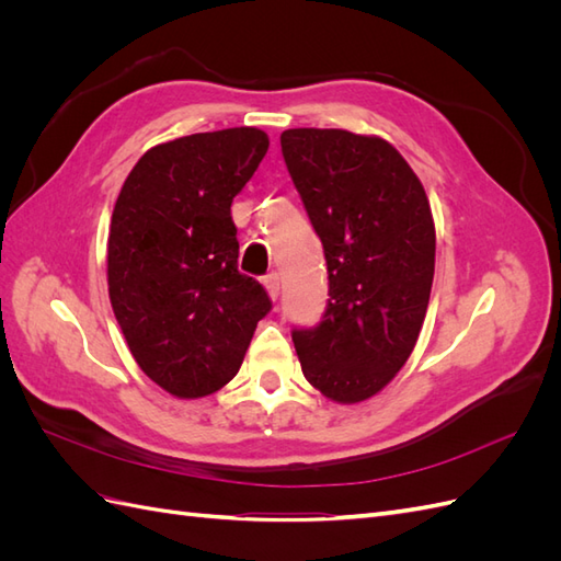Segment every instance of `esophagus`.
I'll use <instances>...</instances> for the list:
<instances>
[{
    "label": "esophagus",
    "mask_w": 561,
    "mask_h": 561,
    "mask_svg": "<svg viewBox=\"0 0 561 561\" xmlns=\"http://www.w3.org/2000/svg\"><path fill=\"white\" fill-rule=\"evenodd\" d=\"M264 285H266V290H268V297L271 299H278V295H280V278H278L276 271H271V274L264 276Z\"/></svg>",
    "instance_id": "1"
}]
</instances>
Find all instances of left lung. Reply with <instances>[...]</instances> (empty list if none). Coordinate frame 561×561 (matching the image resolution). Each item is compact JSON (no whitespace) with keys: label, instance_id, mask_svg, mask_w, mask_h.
<instances>
[{"label":"left lung","instance_id":"8db88e82","mask_svg":"<svg viewBox=\"0 0 561 561\" xmlns=\"http://www.w3.org/2000/svg\"><path fill=\"white\" fill-rule=\"evenodd\" d=\"M280 149L330 280L318 325L293 330L301 371L330 400L360 402L398 375L426 318L435 274L428 196L381 138L290 128Z\"/></svg>","mask_w":561,"mask_h":561}]
</instances>
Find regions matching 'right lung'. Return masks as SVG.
<instances>
[{
  "instance_id": "obj_1",
  "label": "right lung",
  "mask_w": 561,
  "mask_h": 561,
  "mask_svg": "<svg viewBox=\"0 0 561 561\" xmlns=\"http://www.w3.org/2000/svg\"><path fill=\"white\" fill-rule=\"evenodd\" d=\"M268 149L260 128L196 133L151 147L112 213L107 283L135 363L178 398H203L241 369L271 311L239 271L231 201Z\"/></svg>"
}]
</instances>
